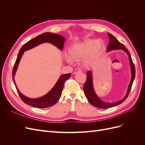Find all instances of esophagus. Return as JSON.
<instances>
[{"mask_svg": "<svg viewBox=\"0 0 145 145\" xmlns=\"http://www.w3.org/2000/svg\"><path fill=\"white\" fill-rule=\"evenodd\" d=\"M81 71H82L81 69H80V68H76V69H74V74H76V73H77L78 72H80Z\"/></svg>", "mask_w": 145, "mask_h": 145, "instance_id": "esophagus-1", "label": "esophagus"}]
</instances>
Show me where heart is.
Masks as SVG:
<instances>
[{
	"instance_id": "obj_1",
	"label": "heart",
	"mask_w": 145,
	"mask_h": 145,
	"mask_svg": "<svg viewBox=\"0 0 145 145\" xmlns=\"http://www.w3.org/2000/svg\"><path fill=\"white\" fill-rule=\"evenodd\" d=\"M103 48V43L102 41L86 39L70 46L68 49L69 56H66L65 60L71 63L73 60L82 59L86 56L85 63L86 65H90L99 56Z\"/></svg>"
}]
</instances>
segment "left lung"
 <instances>
[{"label": "left lung", "mask_w": 145, "mask_h": 145, "mask_svg": "<svg viewBox=\"0 0 145 145\" xmlns=\"http://www.w3.org/2000/svg\"><path fill=\"white\" fill-rule=\"evenodd\" d=\"M108 34L109 38V40L110 41H109L106 51L109 52L112 50H122L123 51H124L126 52L127 55L128 56L129 60L130 68H131V78L128 86V90H127L126 94L125 97L121 100L118 101V102H113V103H108V102H105L102 100H101L98 97V95L96 94L94 89L93 76H92V71L87 72L86 81L85 83L84 86H83V91H84L85 95L86 96V97L87 98L88 100L89 101V102L91 105H93V106L95 107H97L99 108H103V109L116 106L117 105H120L124 102V101L126 99V98L128 97V96L130 93L131 87H132L133 83L134 82L135 76V66L132 60V58H131V56L129 51L126 49L123 45H122L121 43L118 42L117 40V39L114 36H112V34H111L110 33H108Z\"/></svg>", "instance_id": "8db88e82"}]
</instances>
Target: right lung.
<instances>
[{"mask_svg":"<svg viewBox=\"0 0 145 145\" xmlns=\"http://www.w3.org/2000/svg\"><path fill=\"white\" fill-rule=\"evenodd\" d=\"M65 41V37L60 36V35L51 33H45L40 35H39L38 36L30 40L20 48L19 54L17 55L14 68H13L12 69V80L16 86L17 93H18L21 100L25 103L30 105L31 106L39 108H45L53 106L57 102L61 95H62V92L63 88L65 82L68 79L71 74V73H69L60 76L59 80L56 82L54 87L46 94L42 96V97L37 99H31L26 97L25 95L20 93L18 88L16 86V83L14 80L15 74L17 68H18L19 63L20 62L22 56L24 53V51L29 50L43 43H50L56 47H57L60 50H62Z\"/></svg>","mask_w":145,"mask_h":145,"instance_id":"add662e5","label":"right lung"}]
</instances>
